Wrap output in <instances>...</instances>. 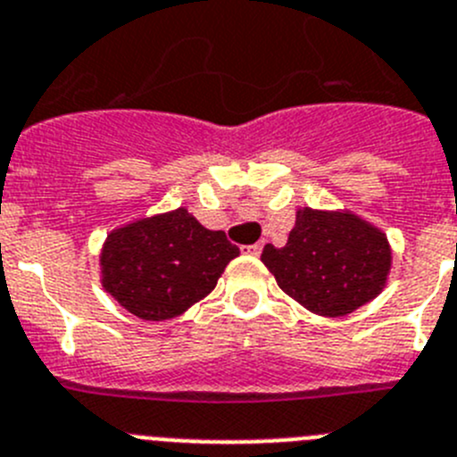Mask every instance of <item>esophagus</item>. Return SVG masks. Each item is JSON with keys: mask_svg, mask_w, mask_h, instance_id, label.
<instances>
[{"mask_svg": "<svg viewBox=\"0 0 457 457\" xmlns=\"http://www.w3.org/2000/svg\"><path fill=\"white\" fill-rule=\"evenodd\" d=\"M262 248H264V245H262V244H253V245H245L244 253L245 254H253V257H259V254H262Z\"/></svg>", "mask_w": 457, "mask_h": 457, "instance_id": "obj_1", "label": "esophagus"}]
</instances>
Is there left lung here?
I'll return each mask as SVG.
<instances>
[{
    "label": "left lung",
    "mask_w": 457,
    "mask_h": 457,
    "mask_svg": "<svg viewBox=\"0 0 457 457\" xmlns=\"http://www.w3.org/2000/svg\"><path fill=\"white\" fill-rule=\"evenodd\" d=\"M262 262L303 307L344 316L380 294L392 253L385 234L353 213L303 209L285 248L269 244Z\"/></svg>",
    "instance_id": "1"
}]
</instances>
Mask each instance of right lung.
<instances>
[{
	"label": "right lung",
	"instance_id": "1",
	"mask_svg": "<svg viewBox=\"0 0 457 457\" xmlns=\"http://www.w3.org/2000/svg\"><path fill=\"white\" fill-rule=\"evenodd\" d=\"M237 254L225 232L178 209L109 234L102 285L138 319L166 320L204 298Z\"/></svg>",
	"mask_w": 457,
	"mask_h": 457
}]
</instances>
